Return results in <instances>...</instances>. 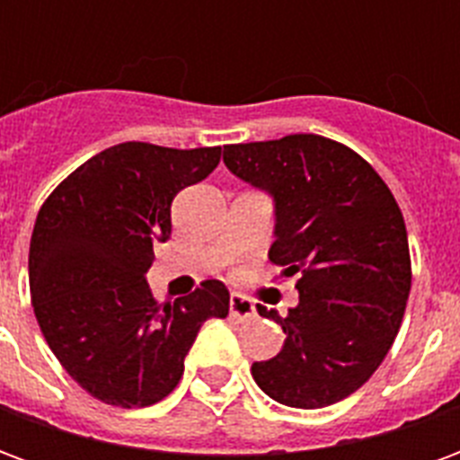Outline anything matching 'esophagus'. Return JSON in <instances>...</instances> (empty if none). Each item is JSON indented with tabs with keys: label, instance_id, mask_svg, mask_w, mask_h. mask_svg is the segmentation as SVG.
Segmentation results:
<instances>
[{
	"label": "esophagus",
	"instance_id": "obj_1",
	"mask_svg": "<svg viewBox=\"0 0 460 460\" xmlns=\"http://www.w3.org/2000/svg\"><path fill=\"white\" fill-rule=\"evenodd\" d=\"M229 313L234 315V318L249 320L253 318L256 308H253V303H251L249 298H243V296H239V293H234V296L229 298Z\"/></svg>",
	"mask_w": 460,
	"mask_h": 460
}]
</instances>
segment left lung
I'll return each instance as SVG.
<instances>
[{
	"label": "left lung",
	"instance_id": "8db88e82",
	"mask_svg": "<svg viewBox=\"0 0 460 460\" xmlns=\"http://www.w3.org/2000/svg\"><path fill=\"white\" fill-rule=\"evenodd\" d=\"M224 164L269 191L276 241L269 259L298 276V305L279 323V355L253 362L256 385L279 404L323 409L365 385L394 342L411 290L402 209L357 152L323 135L226 145Z\"/></svg>",
	"mask_w": 460,
	"mask_h": 460
}]
</instances>
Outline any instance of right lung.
<instances>
[{"instance_id":"1","label":"right lung","mask_w":460,"mask_h":460,"mask_svg":"<svg viewBox=\"0 0 460 460\" xmlns=\"http://www.w3.org/2000/svg\"><path fill=\"white\" fill-rule=\"evenodd\" d=\"M221 147L120 142L71 172L44 201L29 246L39 328L68 375L105 404L150 406L180 385L209 318L229 315L221 280L160 305L145 273L172 234V199L209 177Z\"/></svg>"}]
</instances>
